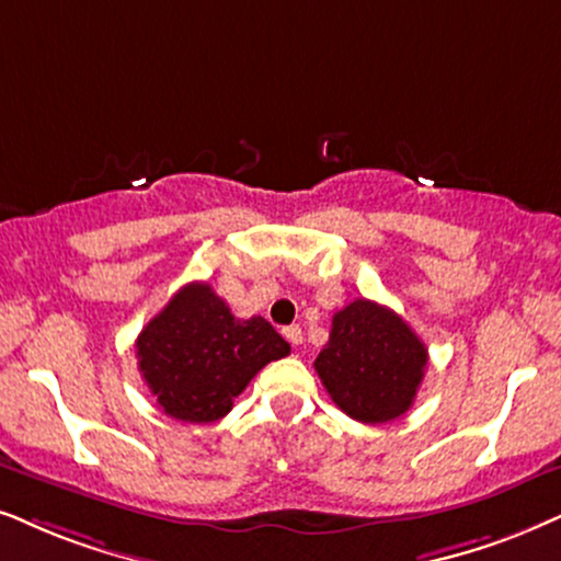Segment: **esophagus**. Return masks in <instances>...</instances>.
<instances>
[{"mask_svg":"<svg viewBox=\"0 0 561 561\" xmlns=\"http://www.w3.org/2000/svg\"><path fill=\"white\" fill-rule=\"evenodd\" d=\"M282 333H285V339H287V342H289V344H293V346H297V344H302V329H300V325H297V323H293V325H287V329H285V331H282Z\"/></svg>","mask_w":561,"mask_h":561,"instance_id":"esophagus-1","label":"esophagus"}]
</instances>
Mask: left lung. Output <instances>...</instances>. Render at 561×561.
I'll return each mask as SVG.
<instances>
[{
    "label": "left lung",
    "mask_w": 561,
    "mask_h": 561,
    "mask_svg": "<svg viewBox=\"0 0 561 561\" xmlns=\"http://www.w3.org/2000/svg\"><path fill=\"white\" fill-rule=\"evenodd\" d=\"M427 346L411 325L373 300H354L333 313L329 344L316 357L325 391L352 420H399L420 391Z\"/></svg>",
    "instance_id": "8db88e82"
}]
</instances>
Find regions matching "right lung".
Returning a JSON list of instances; mask_svg holds the SVG:
<instances>
[{"instance_id":"right-lung-1","label":"right lung","mask_w":561,"mask_h":561,"mask_svg":"<svg viewBox=\"0 0 561 561\" xmlns=\"http://www.w3.org/2000/svg\"><path fill=\"white\" fill-rule=\"evenodd\" d=\"M289 344L261 316L236 318L207 282H191L137 336L139 373L168 416L222 420L261 367Z\"/></svg>"}]
</instances>
